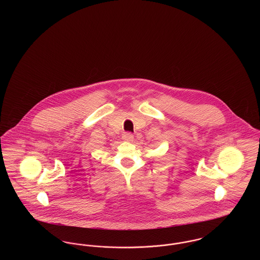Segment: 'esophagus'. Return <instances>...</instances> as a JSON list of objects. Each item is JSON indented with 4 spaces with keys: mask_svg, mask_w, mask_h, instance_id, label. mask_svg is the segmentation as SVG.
<instances>
[{
    "mask_svg": "<svg viewBox=\"0 0 260 260\" xmlns=\"http://www.w3.org/2000/svg\"><path fill=\"white\" fill-rule=\"evenodd\" d=\"M123 139L126 140V141H132L134 139V136L131 133H124L123 135Z\"/></svg>",
    "mask_w": 260,
    "mask_h": 260,
    "instance_id": "esophagus-1",
    "label": "esophagus"
}]
</instances>
